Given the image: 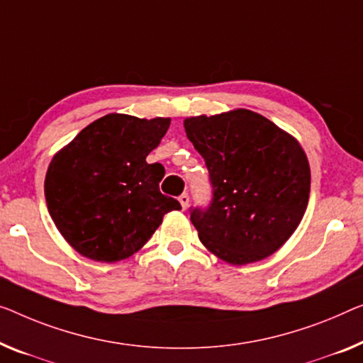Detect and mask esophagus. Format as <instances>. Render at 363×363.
I'll list each match as a JSON object with an SVG mask.
<instances>
[{"label":"esophagus","mask_w":363,"mask_h":363,"mask_svg":"<svg viewBox=\"0 0 363 363\" xmlns=\"http://www.w3.org/2000/svg\"><path fill=\"white\" fill-rule=\"evenodd\" d=\"M179 202H181V207H182V210H186L187 207H189V194H181L179 196Z\"/></svg>","instance_id":"esophagus-1"}]
</instances>
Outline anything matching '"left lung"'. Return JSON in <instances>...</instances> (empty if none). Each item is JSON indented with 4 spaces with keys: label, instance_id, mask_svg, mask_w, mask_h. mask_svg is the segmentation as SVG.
<instances>
[{
    "label": "left lung",
    "instance_id": "8db88e82",
    "mask_svg": "<svg viewBox=\"0 0 363 363\" xmlns=\"http://www.w3.org/2000/svg\"><path fill=\"white\" fill-rule=\"evenodd\" d=\"M212 184L207 207H191L200 241L236 266L279 250L310 199V164L294 137L269 118L238 109L184 121Z\"/></svg>",
    "mask_w": 363,
    "mask_h": 363
}]
</instances>
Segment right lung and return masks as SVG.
<instances>
[{
    "instance_id": "add662e5",
    "label": "right lung",
    "mask_w": 363,
    "mask_h": 363,
    "mask_svg": "<svg viewBox=\"0 0 363 363\" xmlns=\"http://www.w3.org/2000/svg\"><path fill=\"white\" fill-rule=\"evenodd\" d=\"M169 123L171 118L109 113L53 156L45 176L48 212L84 257L117 262L132 256L167 212L181 208L160 192L164 167L147 163Z\"/></svg>"
}]
</instances>
